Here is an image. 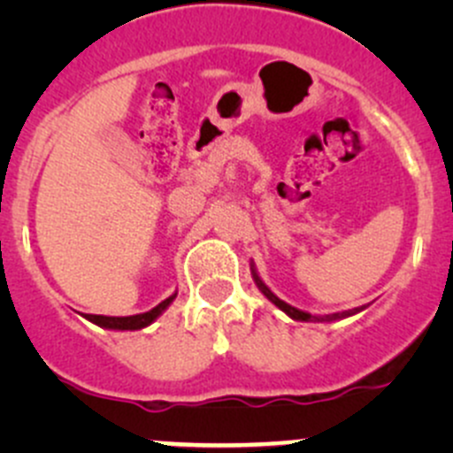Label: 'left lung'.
<instances>
[{
    "label": "left lung",
    "mask_w": 453,
    "mask_h": 453,
    "mask_svg": "<svg viewBox=\"0 0 453 453\" xmlns=\"http://www.w3.org/2000/svg\"><path fill=\"white\" fill-rule=\"evenodd\" d=\"M250 269H252V278H254V282H256V287H258L260 294H263L265 298L269 300V303L276 304V307L280 309L282 313L289 315L291 319H298V322H337V319L350 318V315H355V313H359V311H364V309H366V304H364V307H355V309H349V311H342V313H328V315H313V313H309V311H303V309L291 307V304H287L285 300L278 298V296L273 294V291L269 289L267 285H265L263 278L258 276V272H256V265H254V263H250Z\"/></svg>",
    "instance_id": "left-lung-1"
}]
</instances>
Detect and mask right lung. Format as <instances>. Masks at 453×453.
Listing matches in <instances>:
<instances>
[{
	"mask_svg": "<svg viewBox=\"0 0 453 453\" xmlns=\"http://www.w3.org/2000/svg\"><path fill=\"white\" fill-rule=\"evenodd\" d=\"M175 298H177V291L173 296H168L166 300H162L157 307H153L150 311H146V313L122 315V318H118V315H85V318L89 319V322L98 324V326L109 328V331H140V328H146L149 324H153L159 315L171 307V303Z\"/></svg>",
	"mask_w": 453,
	"mask_h": 453,
	"instance_id": "right-lung-1",
	"label": "right lung"
}]
</instances>
